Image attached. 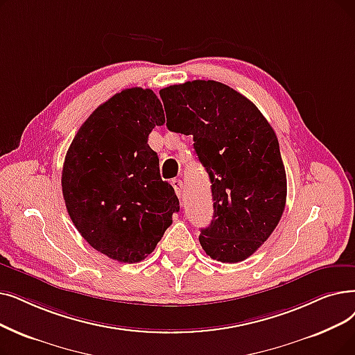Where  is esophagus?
Listing matches in <instances>:
<instances>
[{
	"mask_svg": "<svg viewBox=\"0 0 355 355\" xmlns=\"http://www.w3.org/2000/svg\"><path fill=\"white\" fill-rule=\"evenodd\" d=\"M171 184H173V187H174V190H175L177 196H178V197H181V190H182V181H181V180H178V178H174V180H171Z\"/></svg>",
	"mask_w": 355,
	"mask_h": 355,
	"instance_id": "esophagus-1",
	"label": "esophagus"
}]
</instances>
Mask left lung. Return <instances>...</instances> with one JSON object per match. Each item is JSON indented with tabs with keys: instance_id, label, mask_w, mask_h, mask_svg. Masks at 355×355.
<instances>
[{
	"instance_id": "8db88e82",
	"label": "left lung",
	"mask_w": 355,
	"mask_h": 355,
	"mask_svg": "<svg viewBox=\"0 0 355 355\" xmlns=\"http://www.w3.org/2000/svg\"><path fill=\"white\" fill-rule=\"evenodd\" d=\"M171 132L193 135L211 182L213 220L198 236L220 263L251 257L279 225L287 178L279 141L255 104L218 81L196 80L159 91Z\"/></svg>"
}]
</instances>
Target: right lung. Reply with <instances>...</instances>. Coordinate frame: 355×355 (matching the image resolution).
<instances>
[{
  "instance_id": "1",
  "label": "right lung",
  "mask_w": 355,
  "mask_h": 355,
  "mask_svg": "<svg viewBox=\"0 0 355 355\" xmlns=\"http://www.w3.org/2000/svg\"><path fill=\"white\" fill-rule=\"evenodd\" d=\"M164 123L155 92L123 89L92 112L67 152L62 193L69 218L92 248L119 263L146 258L180 210L148 145L152 129Z\"/></svg>"
}]
</instances>
